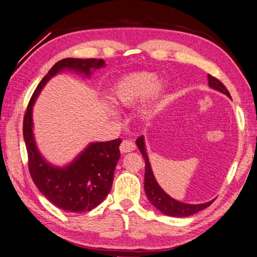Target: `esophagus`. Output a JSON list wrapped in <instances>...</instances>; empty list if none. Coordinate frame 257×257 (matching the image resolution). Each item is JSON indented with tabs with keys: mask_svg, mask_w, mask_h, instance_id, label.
Returning <instances> with one entry per match:
<instances>
[{
	"mask_svg": "<svg viewBox=\"0 0 257 257\" xmlns=\"http://www.w3.org/2000/svg\"><path fill=\"white\" fill-rule=\"evenodd\" d=\"M135 149H136V146L132 142V140H122V143L120 144V152H121L122 154L130 153Z\"/></svg>",
	"mask_w": 257,
	"mask_h": 257,
	"instance_id": "1",
	"label": "esophagus"
}]
</instances>
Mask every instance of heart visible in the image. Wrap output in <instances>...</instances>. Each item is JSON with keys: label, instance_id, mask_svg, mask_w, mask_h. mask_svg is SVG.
I'll list each match as a JSON object with an SVG mask.
<instances>
[{"label": "heart", "instance_id": "b5f03b06", "mask_svg": "<svg viewBox=\"0 0 257 257\" xmlns=\"http://www.w3.org/2000/svg\"><path fill=\"white\" fill-rule=\"evenodd\" d=\"M164 90L165 85L158 83V75L156 73L134 72L124 75L114 83L110 99L115 105L130 107L152 92L150 101L144 109V113L149 114L157 108L158 100L162 98Z\"/></svg>", "mask_w": 257, "mask_h": 257}]
</instances>
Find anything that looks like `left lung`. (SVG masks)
Segmentation results:
<instances>
[{"label":"left lung","mask_w":257,"mask_h":257,"mask_svg":"<svg viewBox=\"0 0 257 257\" xmlns=\"http://www.w3.org/2000/svg\"><path fill=\"white\" fill-rule=\"evenodd\" d=\"M208 84L210 88L218 90L219 92H223L224 94L228 95L230 98V94L228 92V90L226 89L225 85L220 82L218 79H216L210 74H208ZM136 144H137L140 153H142L143 157L145 159V192H146V195H147V198L149 199V202L152 203L156 208L167 216H173V217H187V216L198 213L199 210L208 207L209 205H212L214 199L210 200L208 203L192 205V204H185L182 202H178V200L172 198L170 196L166 194L164 190L160 188V186L158 185L157 180H156L154 176L148 156L146 154L144 136L139 137L137 139V142H136Z\"/></svg>","instance_id":"left-lung-1"}]
</instances>
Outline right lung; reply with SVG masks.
<instances>
[{
	"label": "right lung",
	"instance_id": "1",
	"mask_svg": "<svg viewBox=\"0 0 257 257\" xmlns=\"http://www.w3.org/2000/svg\"><path fill=\"white\" fill-rule=\"evenodd\" d=\"M104 67L102 59H62L38 84L23 119V137L28 152L29 172L38 189L53 205L70 213L89 212L107 197L120 158L121 139L90 144L75 160L63 168L48 164L39 153L33 137L32 107L50 79L64 69L91 74V69Z\"/></svg>",
	"mask_w": 257,
	"mask_h": 257
}]
</instances>
